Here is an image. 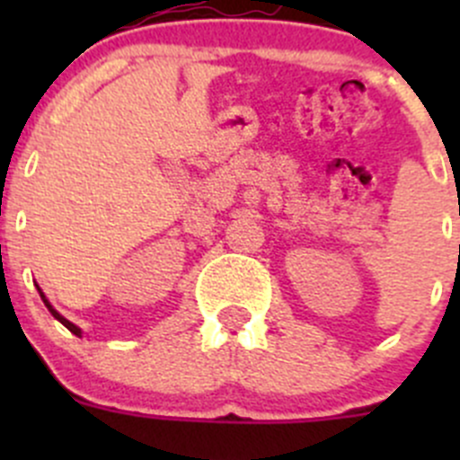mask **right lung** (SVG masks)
Masks as SVG:
<instances>
[{"label": "right lung", "mask_w": 460, "mask_h": 460, "mask_svg": "<svg viewBox=\"0 0 460 460\" xmlns=\"http://www.w3.org/2000/svg\"><path fill=\"white\" fill-rule=\"evenodd\" d=\"M40 296H41V300H44V305H46V307H49V312H50V314H53V318H58V320H59V323H62V324H64V327H66V329H68V332H71V333H75V336H82V329H80V327H77V324H73V323H71V320H66V318H64V316H62V314H58V312H55V309H53V305H50V303H49V300H46V296H44V294H41V289H40Z\"/></svg>", "instance_id": "right-lung-1"}]
</instances>
